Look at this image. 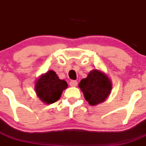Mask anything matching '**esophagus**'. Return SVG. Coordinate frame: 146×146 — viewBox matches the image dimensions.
Segmentation results:
<instances>
[{
    "instance_id": "34e87169",
    "label": "esophagus",
    "mask_w": 146,
    "mask_h": 146,
    "mask_svg": "<svg viewBox=\"0 0 146 146\" xmlns=\"http://www.w3.org/2000/svg\"><path fill=\"white\" fill-rule=\"evenodd\" d=\"M69 84H70V86L72 87H75V86H77V82L76 80H72Z\"/></svg>"
}]
</instances>
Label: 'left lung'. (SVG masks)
Listing matches in <instances>:
<instances>
[{
  "label": "left lung",
  "mask_w": 146,
  "mask_h": 146,
  "mask_svg": "<svg viewBox=\"0 0 146 146\" xmlns=\"http://www.w3.org/2000/svg\"><path fill=\"white\" fill-rule=\"evenodd\" d=\"M79 87L86 101L91 105H96L107 99L111 91L112 84L107 75L97 69H94L86 78L80 81Z\"/></svg>",
  "instance_id": "left-lung-1"
}]
</instances>
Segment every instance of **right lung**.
<instances>
[{
  "label": "right lung",
  "instance_id": "right-lung-1",
  "mask_svg": "<svg viewBox=\"0 0 146 146\" xmlns=\"http://www.w3.org/2000/svg\"><path fill=\"white\" fill-rule=\"evenodd\" d=\"M68 86L65 80H60L53 71L41 76L36 81L35 89L37 96L46 104H52L60 99L62 92Z\"/></svg>",
  "mask_w": 146,
  "mask_h": 146
}]
</instances>
